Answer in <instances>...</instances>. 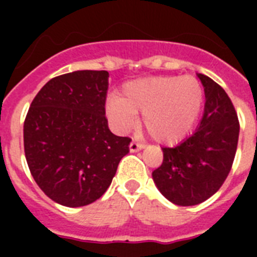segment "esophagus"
Returning <instances> with one entry per match:
<instances>
[{
  "label": "esophagus",
  "instance_id": "34e87169",
  "mask_svg": "<svg viewBox=\"0 0 257 257\" xmlns=\"http://www.w3.org/2000/svg\"><path fill=\"white\" fill-rule=\"evenodd\" d=\"M144 148V145L139 144L136 141H132L131 144H129V149H131V152H137V151H140V149Z\"/></svg>",
  "mask_w": 257,
  "mask_h": 257
}]
</instances>
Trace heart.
Masks as SVG:
<instances>
[{
  "label": "heart",
  "instance_id": "obj_1",
  "mask_svg": "<svg viewBox=\"0 0 257 257\" xmlns=\"http://www.w3.org/2000/svg\"><path fill=\"white\" fill-rule=\"evenodd\" d=\"M204 92L195 77L159 76L125 84L122 97L113 94L106 102V116L116 131L128 132L143 113L149 135L163 144L180 141L195 124Z\"/></svg>",
  "mask_w": 257,
  "mask_h": 257
}]
</instances>
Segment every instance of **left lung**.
Segmentation results:
<instances>
[{"label":"left lung","instance_id":"obj_1","mask_svg":"<svg viewBox=\"0 0 257 257\" xmlns=\"http://www.w3.org/2000/svg\"><path fill=\"white\" fill-rule=\"evenodd\" d=\"M205 106L195 133L173 148H163V164L152 172L165 199L181 207L197 205L219 191L235 159L240 125L231 98L212 78L197 73Z\"/></svg>","mask_w":257,"mask_h":257}]
</instances>
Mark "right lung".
<instances>
[{
  "mask_svg": "<svg viewBox=\"0 0 257 257\" xmlns=\"http://www.w3.org/2000/svg\"><path fill=\"white\" fill-rule=\"evenodd\" d=\"M106 70L52 78L34 97L24 122V148L34 181L64 207H84L108 189L129 152L105 117Z\"/></svg>",
  "mask_w": 257,
  "mask_h": 257,
  "instance_id": "right-lung-1",
  "label": "right lung"
}]
</instances>
